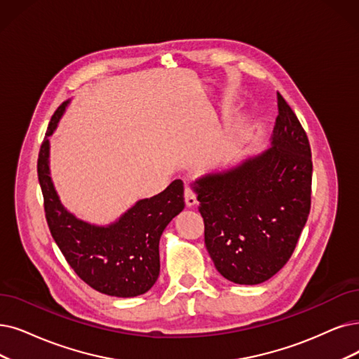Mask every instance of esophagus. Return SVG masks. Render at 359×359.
Returning a JSON list of instances; mask_svg holds the SVG:
<instances>
[{
  "instance_id": "1",
  "label": "esophagus",
  "mask_w": 359,
  "mask_h": 359,
  "mask_svg": "<svg viewBox=\"0 0 359 359\" xmlns=\"http://www.w3.org/2000/svg\"><path fill=\"white\" fill-rule=\"evenodd\" d=\"M184 194H185V203H187V206H194L197 203V198H196V193L191 190L190 185H185V190H184Z\"/></svg>"
}]
</instances>
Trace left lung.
I'll use <instances>...</instances> for the list:
<instances>
[{
  "instance_id": "obj_1",
  "label": "left lung",
  "mask_w": 359,
  "mask_h": 359,
  "mask_svg": "<svg viewBox=\"0 0 359 359\" xmlns=\"http://www.w3.org/2000/svg\"><path fill=\"white\" fill-rule=\"evenodd\" d=\"M271 149L194 182L205 245L219 274L259 284L287 264L311 210L312 157L306 133L277 93Z\"/></svg>"
}]
</instances>
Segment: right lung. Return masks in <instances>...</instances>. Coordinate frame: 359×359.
<instances>
[{"label": "right lung", "instance_id": "1", "mask_svg": "<svg viewBox=\"0 0 359 359\" xmlns=\"http://www.w3.org/2000/svg\"><path fill=\"white\" fill-rule=\"evenodd\" d=\"M67 103L54 111L38 156V180L50 233L67 264L90 287L116 297L140 296L159 277V240L166 225L184 209V182L175 180L157 196L140 200L107 226L74 217L57 196L48 166V137Z\"/></svg>", "mask_w": 359, "mask_h": 359}]
</instances>
